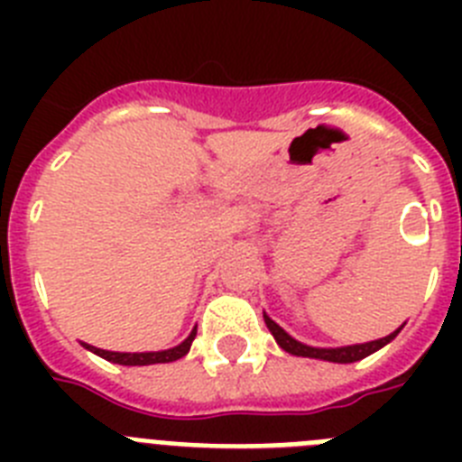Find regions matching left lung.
Returning a JSON list of instances; mask_svg holds the SVG:
<instances>
[{"instance_id": "left-lung-1", "label": "left lung", "mask_w": 462, "mask_h": 462, "mask_svg": "<svg viewBox=\"0 0 462 462\" xmlns=\"http://www.w3.org/2000/svg\"><path fill=\"white\" fill-rule=\"evenodd\" d=\"M263 319H266V326L268 330L273 333V337L277 340V345L284 349V352L293 354V356H308V358H321V361H330V363H354V361H361V358L370 356V354H374L377 349H382L383 345H389L391 340H393L395 336L400 333V326L398 330H393L391 336L382 337V340H373V342H365V345H352V346H337V349H317V346H308L303 345V342L293 340L291 336H289L287 330L280 328V326L275 324V321L268 317V314H263Z\"/></svg>"}]
</instances>
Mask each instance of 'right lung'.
I'll return each mask as SVG.
<instances>
[{"instance_id": "add662e5", "label": "right lung", "mask_w": 462, "mask_h": 462, "mask_svg": "<svg viewBox=\"0 0 462 462\" xmlns=\"http://www.w3.org/2000/svg\"><path fill=\"white\" fill-rule=\"evenodd\" d=\"M196 337V328L191 330L189 337H187L182 345L173 346V349H166V352H145V354H120V352H106V349H97L92 345H85L89 352H94L97 356L106 358L110 363H120V365H154V363H171L178 361V358L185 356L189 352L191 342Z\"/></svg>"}]
</instances>
